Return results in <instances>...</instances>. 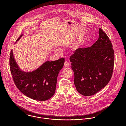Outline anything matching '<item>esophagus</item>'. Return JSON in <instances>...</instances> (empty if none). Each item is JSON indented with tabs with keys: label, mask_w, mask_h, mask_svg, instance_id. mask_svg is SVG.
I'll return each mask as SVG.
<instances>
[{
	"label": "esophagus",
	"mask_w": 126,
	"mask_h": 126,
	"mask_svg": "<svg viewBox=\"0 0 126 126\" xmlns=\"http://www.w3.org/2000/svg\"><path fill=\"white\" fill-rule=\"evenodd\" d=\"M64 66L65 67H68L69 66V63L67 62V61H65L64 62Z\"/></svg>",
	"instance_id": "obj_1"
}]
</instances>
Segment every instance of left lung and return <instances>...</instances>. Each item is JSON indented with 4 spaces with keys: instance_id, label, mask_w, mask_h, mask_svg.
<instances>
[{
    "instance_id": "8db88e82",
    "label": "left lung",
    "mask_w": 126,
    "mask_h": 126,
    "mask_svg": "<svg viewBox=\"0 0 126 126\" xmlns=\"http://www.w3.org/2000/svg\"><path fill=\"white\" fill-rule=\"evenodd\" d=\"M77 91L84 96L95 94L110 81L114 63L109 38L100 28L99 38L91 47L79 48L70 57Z\"/></svg>"
}]
</instances>
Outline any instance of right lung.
Returning <instances> with one entry per match:
<instances>
[{
  "label": "right lung",
  "instance_id": "1",
  "mask_svg": "<svg viewBox=\"0 0 126 126\" xmlns=\"http://www.w3.org/2000/svg\"><path fill=\"white\" fill-rule=\"evenodd\" d=\"M64 63L63 58L54 61H47L35 70L26 72L21 70L16 63L13 50L10 57V70L16 85L24 94L38 101L48 100L54 95L58 75Z\"/></svg>",
  "mask_w": 126,
  "mask_h": 126
}]
</instances>
